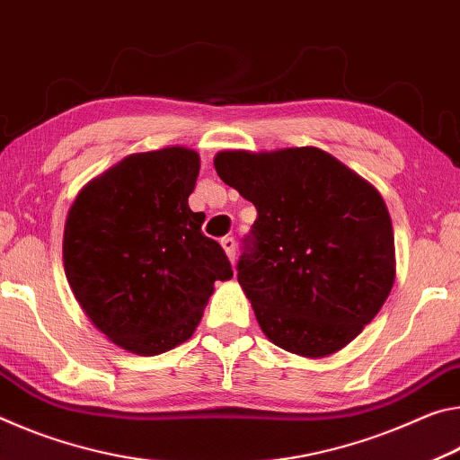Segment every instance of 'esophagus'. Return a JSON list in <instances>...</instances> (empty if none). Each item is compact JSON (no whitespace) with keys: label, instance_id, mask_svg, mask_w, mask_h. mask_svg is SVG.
<instances>
[{"label":"esophagus","instance_id":"34e87169","mask_svg":"<svg viewBox=\"0 0 460 460\" xmlns=\"http://www.w3.org/2000/svg\"><path fill=\"white\" fill-rule=\"evenodd\" d=\"M222 248H224L226 257H228L232 262H234V259H236V240L232 238V236L222 238Z\"/></svg>","mask_w":460,"mask_h":460}]
</instances>
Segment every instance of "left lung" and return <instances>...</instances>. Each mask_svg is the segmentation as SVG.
I'll return each instance as SVG.
<instances>
[{
  "instance_id": "left-lung-1",
  "label": "left lung",
  "mask_w": 460,
  "mask_h": 460,
  "mask_svg": "<svg viewBox=\"0 0 460 460\" xmlns=\"http://www.w3.org/2000/svg\"><path fill=\"white\" fill-rule=\"evenodd\" d=\"M214 167L257 208L236 269L269 341L310 358L355 341L395 279L381 193L315 146L222 150Z\"/></svg>"
}]
</instances>
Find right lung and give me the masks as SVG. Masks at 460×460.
Instances as JSON below:
<instances>
[{"label":"right lung","instance_id":"obj_1","mask_svg":"<svg viewBox=\"0 0 460 460\" xmlns=\"http://www.w3.org/2000/svg\"><path fill=\"white\" fill-rule=\"evenodd\" d=\"M199 155L169 146L126 156L83 187L66 216L63 262L93 326L140 357L198 328L216 281L232 279L224 248L203 236L190 195Z\"/></svg>","mask_w":460,"mask_h":460}]
</instances>
